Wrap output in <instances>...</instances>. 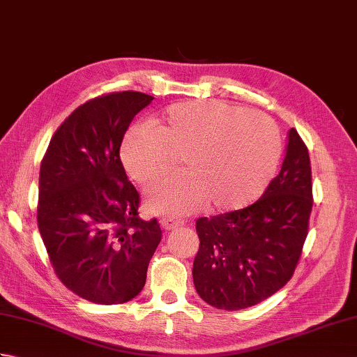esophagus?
<instances>
[{
  "label": "esophagus",
  "mask_w": 357,
  "mask_h": 357,
  "mask_svg": "<svg viewBox=\"0 0 357 357\" xmlns=\"http://www.w3.org/2000/svg\"><path fill=\"white\" fill-rule=\"evenodd\" d=\"M183 225V221H179V219H174V218H162L161 219V227L165 231H172L174 229H178V227Z\"/></svg>",
  "instance_id": "obj_1"
}]
</instances>
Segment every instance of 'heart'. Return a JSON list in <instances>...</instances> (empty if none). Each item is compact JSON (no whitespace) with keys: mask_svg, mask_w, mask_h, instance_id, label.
<instances>
[{"mask_svg":"<svg viewBox=\"0 0 357 357\" xmlns=\"http://www.w3.org/2000/svg\"><path fill=\"white\" fill-rule=\"evenodd\" d=\"M183 153L185 169L153 184L147 207L158 215H188L206 206L219 211L247 207L264 193L280 158V138L261 112L218 100L167 107L155 124L126 135L121 159L128 174L147 184Z\"/></svg>","mask_w":357,"mask_h":357,"instance_id":"obj_1","label":"heart"}]
</instances>
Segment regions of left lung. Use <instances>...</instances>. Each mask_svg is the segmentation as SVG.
<instances>
[{"instance_id": "left-lung-1", "label": "left lung", "mask_w": 357, "mask_h": 357, "mask_svg": "<svg viewBox=\"0 0 357 357\" xmlns=\"http://www.w3.org/2000/svg\"><path fill=\"white\" fill-rule=\"evenodd\" d=\"M313 207L312 167L304 141L288 130L278 176L252 206L199 218V250L193 262L198 294L219 310L259 304L293 276Z\"/></svg>"}]
</instances>
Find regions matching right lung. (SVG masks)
Returning a JSON list of instances; mask_svg holds the SVG:
<instances>
[{
	"label": "right lung",
	"mask_w": 357,
	"mask_h": 357,
	"mask_svg": "<svg viewBox=\"0 0 357 357\" xmlns=\"http://www.w3.org/2000/svg\"><path fill=\"white\" fill-rule=\"evenodd\" d=\"M153 101L141 92L79 105L50 139L40 170L38 229L59 280L95 304H124L146 284L162 231L138 216L139 195L121 162L132 119Z\"/></svg>",
	"instance_id": "1"
}]
</instances>
